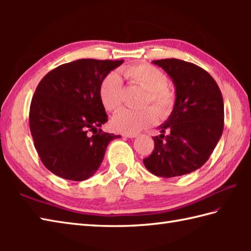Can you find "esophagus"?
Returning a JSON list of instances; mask_svg holds the SVG:
<instances>
[{
  "label": "esophagus",
  "mask_w": 251,
  "mask_h": 251,
  "mask_svg": "<svg viewBox=\"0 0 251 251\" xmlns=\"http://www.w3.org/2000/svg\"><path fill=\"white\" fill-rule=\"evenodd\" d=\"M122 136L126 137V138H135V137H137V134L136 132H123Z\"/></svg>",
  "instance_id": "1"
}]
</instances>
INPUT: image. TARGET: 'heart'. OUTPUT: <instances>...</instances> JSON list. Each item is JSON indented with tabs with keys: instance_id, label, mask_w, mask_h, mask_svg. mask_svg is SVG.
<instances>
[{
	"instance_id": "heart-1",
	"label": "heart",
	"mask_w": 251,
	"mask_h": 251,
	"mask_svg": "<svg viewBox=\"0 0 251 251\" xmlns=\"http://www.w3.org/2000/svg\"><path fill=\"white\" fill-rule=\"evenodd\" d=\"M122 73L127 79L146 92L142 100L145 106L139 110L121 109L112 119V125L123 132H136L153 125L157 114L165 120L173 114L177 104V94L168 85V76L161 69L147 62H137L122 68ZM99 98L106 111L113 112L120 108L123 100V85L120 77L110 73L99 85Z\"/></svg>"
}]
</instances>
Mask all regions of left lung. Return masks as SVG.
<instances>
[{"label":"left lung","instance_id":"left-lung-1","mask_svg":"<svg viewBox=\"0 0 251 251\" xmlns=\"http://www.w3.org/2000/svg\"><path fill=\"white\" fill-rule=\"evenodd\" d=\"M153 63L173 78L177 104L159 127L162 135L152 137L154 150L143 164L158 177H178L201 168L214 151L225 124L223 98L210 74L194 63L176 58Z\"/></svg>","mask_w":251,"mask_h":251}]
</instances>
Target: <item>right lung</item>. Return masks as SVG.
I'll list each match as a JSON object with an SVG mask.
<instances>
[{"mask_svg": "<svg viewBox=\"0 0 251 251\" xmlns=\"http://www.w3.org/2000/svg\"><path fill=\"white\" fill-rule=\"evenodd\" d=\"M123 61L68 62L52 69L37 85L30 104V131L42 163L58 177H92L109 142L120 137L99 128L108 122L99 85Z\"/></svg>", "mask_w": 251, "mask_h": 251, "instance_id": "1", "label": "right lung"}]
</instances>
